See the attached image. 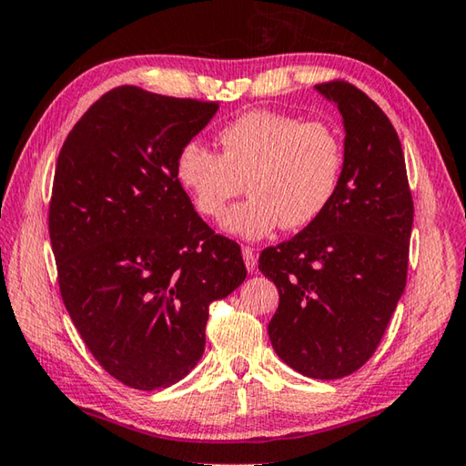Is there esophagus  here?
<instances>
[{
    "label": "esophagus",
    "mask_w": 466,
    "mask_h": 466,
    "mask_svg": "<svg viewBox=\"0 0 466 466\" xmlns=\"http://www.w3.org/2000/svg\"><path fill=\"white\" fill-rule=\"evenodd\" d=\"M241 253H243V261H245V268H248V271H256V268H258V258H256V251H253L251 248H243L241 249Z\"/></svg>",
    "instance_id": "esophagus-1"
}]
</instances>
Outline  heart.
I'll use <instances>...</instances> for the list:
<instances>
[{
    "mask_svg": "<svg viewBox=\"0 0 466 466\" xmlns=\"http://www.w3.org/2000/svg\"><path fill=\"white\" fill-rule=\"evenodd\" d=\"M221 154L190 142L177 157V180L200 215L221 218L245 188L249 198L225 217L227 233L263 239L282 225L296 231L314 223L337 195L342 144L322 121L278 111L243 113L217 134Z\"/></svg>",
    "mask_w": 466,
    "mask_h": 466,
    "instance_id": "1",
    "label": "heart"
}]
</instances>
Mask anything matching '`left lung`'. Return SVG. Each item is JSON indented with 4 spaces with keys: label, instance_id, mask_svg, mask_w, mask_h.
Segmentation results:
<instances>
[{
    "label": "left lung",
    "instance_id": "left-lung-1",
    "mask_svg": "<svg viewBox=\"0 0 466 466\" xmlns=\"http://www.w3.org/2000/svg\"><path fill=\"white\" fill-rule=\"evenodd\" d=\"M345 126V162L329 208L259 256L279 304L268 324L286 365L340 380L375 353L406 288L414 223L398 131L380 105L345 81L316 85Z\"/></svg>",
    "mask_w": 466,
    "mask_h": 466
}]
</instances>
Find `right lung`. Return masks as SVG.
I'll return each mask as SVG.
<instances>
[{"instance_id": "right-lung-1", "label": "right lung", "mask_w": 466, "mask_h": 466, "mask_svg": "<svg viewBox=\"0 0 466 466\" xmlns=\"http://www.w3.org/2000/svg\"><path fill=\"white\" fill-rule=\"evenodd\" d=\"M217 109L124 85L58 154L48 231L60 296L99 365L134 390L195 370L210 302L248 276L239 245L210 231L177 180L178 152Z\"/></svg>"}]
</instances>
